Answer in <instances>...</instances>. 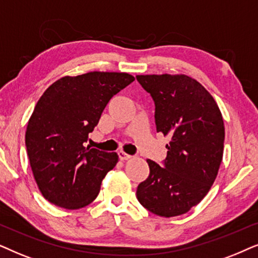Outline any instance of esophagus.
<instances>
[{"mask_svg": "<svg viewBox=\"0 0 258 258\" xmlns=\"http://www.w3.org/2000/svg\"><path fill=\"white\" fill-rule=\"evenodd\" d=\"M118 156L120 158V160H127V159H130V158H131V156H130V154H127L126 152H123V151H119Z\"/></svg>", "mask_w": 258, "mask_h": 258, "instance_id": "obj_1", "label": "esophagus"}]
</instances>
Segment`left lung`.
Returning <instances> with one entry per match:
<instances>
[{
	"mask_svg": "<svg viewBox=\"0 0 258 258\" xmlns=\"http://www.w3.org/2000/svg\"><path fill=\"white\" fill-rule=\"evenodd\" d=\"M154 101L157 132L170 137L163 164L147 160L150 174L137 188L144 208L174 217L203 199L217 177L224 122L215 99L187 75H137Z\"/></svg>",
	"mask_w": 258,
	"mask_h": 258,
	"instance_id": "1",
	"label": "left lung"
}]
</instances>
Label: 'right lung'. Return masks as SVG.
<instances>
[{
	"label": "right lung",
	"instance_id": "1",
	"mask_svg": "<svg viewBox=\"0 0 258 258\" xmlns=\"http://www.w3.org/2000/svg\"><path fill=\"white\" fill-rule=\"evenodd\" d=\"M135 81L127 73L89 72L63 77L37 101L26 131L30 167L51 204L77 210L91 204L118 154L85 144L113 95Z\"/></svg>",
	"mask_w": 258,
	"mask_h": 258
}]
</instances>
